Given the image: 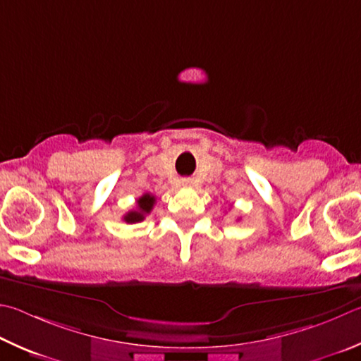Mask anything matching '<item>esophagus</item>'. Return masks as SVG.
Segmentation results:
<instances>
[{
	"mask_svg": "<svg viewBox=\"0 0 361 361\" xmlns=\"http://www.w3.org/2000/svg\"><path fill=\"white\" fill-rule=\"evenodd\" d=\"M192 180L190 179H182V185H190Z\"/></svg>",
	"mask_w": 361,
	"mask_h": 361,
	"instance_id": "esophagus-1",
	"label": "esophagus"
}]
</instances>
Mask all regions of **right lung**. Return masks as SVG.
<instances>
[{"label": "right lung", "instance_id": "obj_1", "mask_svg": "<svg viewBox=\"0 0 361 361\" xmlns=\"http://www.w3.org/2000/svg\"><path fill=\"white\" fill-rule=\"evenodd\" d=\"M136 209H133L130 212H126L123 216V220L126 224H137L142 222L147 214H150V211L154 209L155 204V197L150 193H144L141 198H137L136 201Z\"/></svg>", "mask_w": 361, "mask_h": 361}]
</instances>
